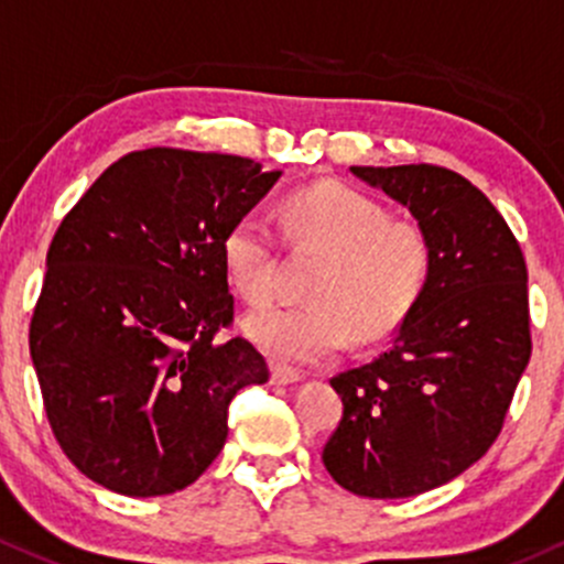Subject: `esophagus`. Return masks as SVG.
Masks as SVG:
<instances>
[{"label": "esophagus", "mask_w": 564, "mask_h": 564, "mask_svg": "<svg viewBox=\"0 0 564 564\" xmlns=\"http://www.w3.org/2000/svg\"><path fill=\"white\" fill-rule=\"evenodd\" d=\"M304 373L295 371L293 366H282V362H271V381L274 384H293V381H299Z\"/></svg>", "instance_id": "esophagus-1"}]
</instances>
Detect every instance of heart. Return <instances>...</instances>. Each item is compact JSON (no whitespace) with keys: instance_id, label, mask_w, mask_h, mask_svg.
Returning a JSON list of instances; mask_svg holds the SVG:
<instances>
[{"instance_id":"heart-1","label":"heart","mask_w":564,"mask_h":564,"mask_svg":"<svg viewBox=\"0 0 564 564\" xmlns=\"http://www.w3.org/2000/svg\"><path fill=\"white\" fill-rule=\"evenodd\" d=\"M290 241L325 252L312 304L269 306L245 319L252 341L276 360L317 362L360 341H379L409 317L433 271V245L420 223L392 217L349 185L295 191L282 207ZM226 280L245 304L260 306L276 282V234L260 209L234 217L220 241Z\"/></svg>"}]
</instances>
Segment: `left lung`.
<instances>
[{"mask_svg":"<svg viewBox=\"0 0 564 564\" xmlns=\"http://www.w3.org/2000/svg\"><path fill=\"white\" fill-rule=\"evenodd\" d=\"M352 174L409 207L430 236L433 271L390 349L330 379L344 411L323 463L360 498H414L470 468L500 435L532 352L527 263L463 174L433 163Z\"/></svg>","mask_w":564,"mask_h":564,"instance_id":"1","label":"left lung"}]
</instances>
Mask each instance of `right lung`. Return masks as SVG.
Returning a JSON list of instances; mask_svg holds the SVG:
<instances>
[{
  "label": "right lung",
  "instance_id": "obj_1",
  "mask_svg": "<svg viewBox=\"0 0 564 564\" xmlns=\"http://www.w3.org/2000/svg\"><path fill=\"white\" fill-rule=\"evenodd\" d=\"M280 172L241 155H123L64 215L29 323L47 422L90 481L155 498L196 481L226 444L228 405L269 381L234 328L220 241Z\"/></svg>",
  "mask_w": 564,
  "mask_h": 564
}]
</instances>
